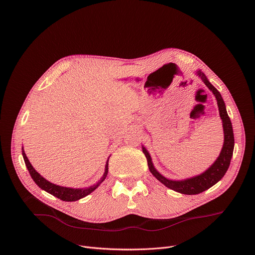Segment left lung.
<instances>
[{
    "label": "left lung",
    "instance_id": "8db88e82",
    "mask_svg": "<svg viewBox=\"0 0 255 255\" xmlns=\"http://www.w3.org/2000/svg\"><path fill=\"white\" fill-rule=\"evenodd\" d=\"M196 74L201 78V80L208 87V89L214 94L217 100L218 108H219V114L222 120L223 131H224V143H223L221 152L219 156H218V158L215 160V162L203 173H200L193 177L178 179V180L170 179L163 176L161 173H159L156 170V168L153 165L149 152L142 145V151L145 154V156H146L147 164L150 172L166 188L184 195H198L210 189L214 185H216L218 181L225 175L226 171L228 170V167L230 165V161L233 155V149H234V134H233L232 124L228 116L226 106L221 94L218 92V90L209 82L207 77L201 70H198Z\"/></svg>",
    "mask_w": 255,
    "mask_h": 255
}]
</instances>
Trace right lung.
Returning a JSON list of instances; mask_svg holds the SVG:
<instances>
[{
	"label": "right lung",
	"instance_id": "add662e5",
	"mask_svg": "<svg viewBox=\"0 0 255 255\" xmlns=\"http://www.w3.org/2000/svg\"><path fill=\"white\" fill-rule=\"evenodd\" d=\"M22 155L25 161V164L27 166V169L31 175V177L33 178V180L35 181V184L37 185L40 189L44 190L45 192L49 193L50 195L65 201V202H75L78 201L82 198L87 197L88 195H90L92 192H94L102 183L105 180L107 174H108V163H109V158L106 162V166H105V172L103 174V176L98 180V183H96L95 185L89 187V188H85V189H74V188H66V187H61V186H57L54 185L50 181H48L47 179H45L43 176H41L37 171L34 169V167L32 166V164L30 163L29 159L27 158L25 151L22 147Z\"/></svg>",
	"mask_w": 255,
	"mask_h": 255
}]
</instances>
